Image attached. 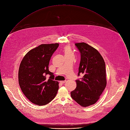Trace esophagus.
<instances>
[{
	"label": "esophagus",
	"mask_w": 130,
	"mask_h": 130,
	"mask_svg": "<svg viewBox=\"0 0 130 130\" xmlns=\"http://www.w3.org/2000/svg\"><path fill=\"white\" fill-rule=\"evenodd\" d=\"M66 82V80H61V81H59V83L61 84H63Z\"/></svg>",
	"instance_id": "obj_1"
}]
</instances>
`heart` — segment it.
Instances as JSON below:
<instances>
[{"label": "heart", "mask_w": 130, "mask_h": 130, "mask_svg": "<svg viewBox=\"0 0 130 130\" xmlns=\"http://www.w3.org/2000/svg\"><path fill=\"white\" fill-rule=\"evenodd\" d=\"M63 53H64L65 57H69V56L74 57V55L72 50L68 46L64 47V48L63 49Z\"/></svg>", "instance_id": "heart-1"}]
</instances>
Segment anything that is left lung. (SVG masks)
I'll use <instances>...</instances> for the list:
<instances>
[{
    "label": "left lung",
    "mask_w": 130,
    "mask_h": 130,
    "mask_svg": "<svg viewBox=\"0 0 130 130\" xmlns=\"http://www.w3.org/2000/svg\"><path fill=\"white\" fill-rule=\"evenodd\" d=\"M80 53L78 76H83L76 80V87L71 95L73 100L82 107L95 104L99 99L107 85L106 66L99 52L85 42L75 43Z\"/></svg>",
    "instance_id": "8db88e82"
}]
</instances>
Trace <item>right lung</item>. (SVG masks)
<instances>
[{
  "mask_svg": "<svg viewBox=\"0 0 130 130\" xmlns=\"http://www.w3.org/2000/svg\"><path fill=\"white\" fill-rule=\"evenodd\" d=\"M58 43L42 44L29 51L23 58L19 68L20 89L31 103L38 106L48 104L56 96L58 82L48 65ZM50 75L49 78L47 75Z\"/></svg>",
  "mask_w": 130,
  "mask_h": 130,
  "instance_id": "1",
  "label": "right lung"
}]
</instances>
